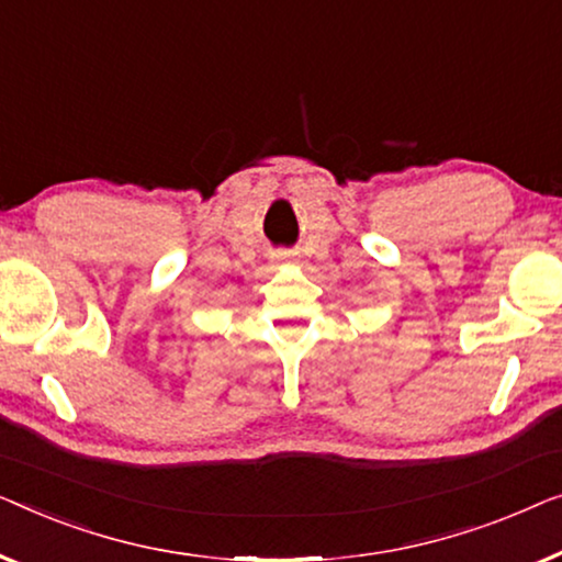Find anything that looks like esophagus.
<instances>
[{
	"label": "esophagus",
	"mask_w": 562,
	"mask_h": 562,
	"mask_svg": "<svg viewBox=\"0 0 562 562\" xmlns=\"http://www.w3.org/2000/svg\"><path fill=\"white\" fill-rule=\"evenodd\" d=\"M297 251L295 249H278V251H274V255H272V259H274V262H297Z\"/></svg>",
	"instance_id": "obj_1"
}]
</instances>
